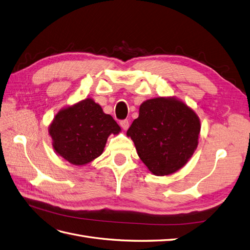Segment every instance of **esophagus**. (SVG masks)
<instances>
[{"label":"esophagus","mask_w":250,"mask_h":250,"mask_svg":"<svg viewBox=\"0 0 250 250\" xmlns=\"http://www.w3.org/2000/svg\"><path fill=\"white\" fill-rule=\"evenodd\" d=\"M120 125L124 130H127L128 127H129V122H128V120H123V121H121V122H120Z\"/></svg>","instance_id":"1"}]
</instances>
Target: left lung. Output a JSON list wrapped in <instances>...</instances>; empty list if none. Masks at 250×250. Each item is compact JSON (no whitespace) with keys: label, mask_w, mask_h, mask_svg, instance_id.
Segmentation results:
<instances>
[{"label":"left lung","mask_w":250,"mask_h":250,"mask_svg":"<svg viewBox=\"0 0 250 250\" xmlns=\"http://www.w3.org/2000/svg\"><path fill=\"white\" fill-rule=\"evenodd\" d=\"M200 120L188 105L174 97L144 101L127 137L138 155L157 176L175 173L188 162L198 146Z\"/></svg>","instance_id":"1"}]
</instances>
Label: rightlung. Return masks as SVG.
<instances>
[{
	"mask_svg": "<svg viewBox=\"0 0 250 250\" xmlns=\"http://www.w3.org/2000/svg\"><path fill=\"white\" fill-rule=\"evenodd\" d=\"M121 127L92 98L60 109L49 126L55 152L75 166H84L100 156L111 133Z\"/></svg>",
	"mask_w": 250,
	"mask_h": 250,
	"instance_id": "add662e5",
	"label": "right lung"
}]
</instances>
